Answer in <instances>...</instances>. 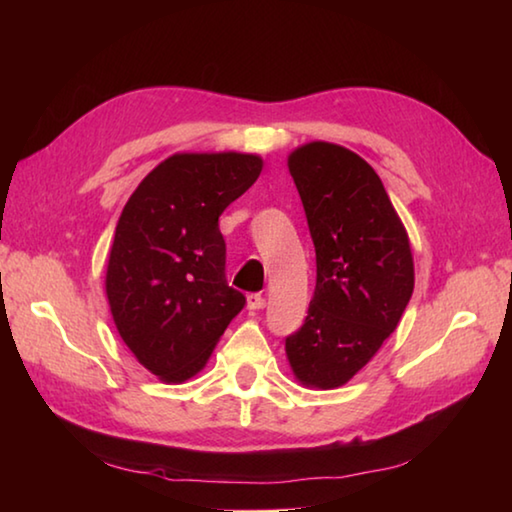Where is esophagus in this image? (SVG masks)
I'll return each mask as SVG.
<instances>
[{
  "instance_id": "34e87169",
  "label": "esophagus",
  "mask_w": 512,
  "mask_h": 512,
  "mask_svg": "<svg viewBox=\"0 0 512 512\" xmlns=\"http://www.w3.org/2000/svg\"><path fill=\"white\" fill-rule=\"evenodd\" d=\"M246 302H248V309H264L266 307V300L262 293H250Z\"/></svg>"
}]
</instances>
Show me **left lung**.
Returning a JSON list of instances; mask_svg holds the SVG:
<instances>
[{"label":"left lung","mask_w":512,"mask_h":512,"mask_svg":"<svg viewBox=\"0 0 512 512\" xmlns=\"http://www.w3.org/2000/svg\"><path fill=\"white\" fill-rule=\"evenodd\" d=\"M316 248V291L287 357L307 386L336 388L375 357L413 293L406 230L375 169L357 153L311 142L289 155Z\"/></svg>","instance_id":"left-lung-1"}]
</instances>
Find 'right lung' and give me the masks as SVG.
Masks as SVG:
<instances>
[{
  "instance_id": "add662e5",
  "label": "right lung",
  "mask_w": 512,
  "mask_h": 512,
  "mask_svg": "<svg viewBox=\"0 0 512 512\" xmlns=\"http://www.w3.org/2000/svg\"><path fill=\"white\" fill-rule=\"evenodd\" d=\"M262 171L248 153H178L121 210L106 293L119 336L164 381L205 366L246 296L225 277L219 216Z\"/></svg>"
}]
</instances>
